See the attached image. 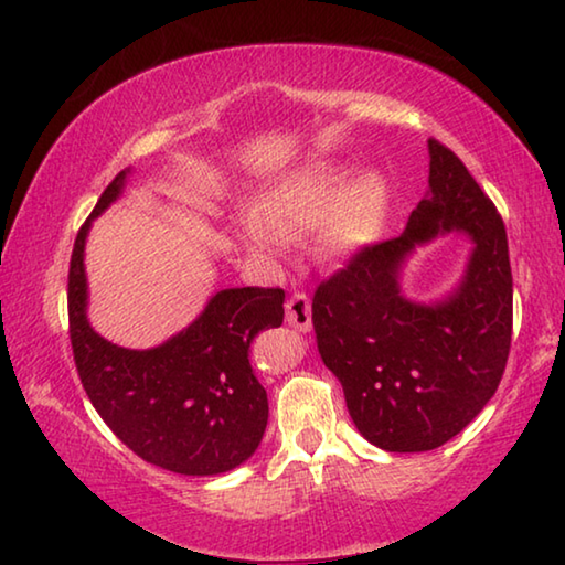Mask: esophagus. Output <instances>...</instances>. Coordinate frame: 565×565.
<instances>
[{
    "label": "esophagus",
    "instance_id": "esophagus-1",
    "mask_svg": "<svg viewBox=\"0 0 565 565\" xmlns=\"http://www.w3.org/2000/svg\"><path fill=\"white\" fill-rule=\"evenodd\" d=\"M286 321L289 327L299 331L311 329V301L306 294H294L289 301H286Z\"/></svg>",
    "mask_w": 565,
    "mask_h": 565
}]
</instances>
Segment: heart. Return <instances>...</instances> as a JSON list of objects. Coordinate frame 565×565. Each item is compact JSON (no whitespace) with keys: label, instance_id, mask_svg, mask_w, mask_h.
<instances>
[{"label":"heart","instance_id":"1","mask_svg":"<svg viewBox=\"0 0 565 565\" xmlns=\"http://www.w3.org/2000/svg\"><path fill=\"white\" fill-rule=\"evenodd\" d=\"M341 185L343 171L327 161L289 171L256 196L252 214L238 218V238L264 259H279L286 244L313 228V246L323 259L366 252L386 232L388 184L376 171H366Z\"/></svg>","mask_w":565,"mask_h":565}]
</instances>
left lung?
Segmentation results:
<instances>
[{"label":"left lung","mask_w":565,"mask_h":565,"mask_svg":"<svg viewBox=\"0 0 565 565\" xmlns=\"http://www.w3.org/2000/svg\"><path fill=\"white\" fill-rule=\"evenodd\" d=\"M428 194L404 234L351 256L311 303L321 361L341 381L353 424L384 451L451 441L489 404L509 361L513 276L501 214L463 161L428 139ZM461 231L475 248L462 284L436 305L399 294L420 243Z\"/></svg>","instance_id":"1"}]
</instances>
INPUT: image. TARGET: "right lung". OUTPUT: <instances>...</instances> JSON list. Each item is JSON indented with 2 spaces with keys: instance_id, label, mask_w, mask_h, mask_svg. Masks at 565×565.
Masks as SVG:
<instances>
[{
  "instance_id": "obj_1",
  "label": "right lung",
  "mask_w": 565,
  "mask_h": 565,
  "mask_svg": "<svg viewBox=\"0 0 565 565\" xmlns=\"http://www.w3.org/2000/svg\"><path fill=\"white\" fill-rule=\"evenodd\" d=\"M124 181L119 171L74 242L66 301L76 371L104 424L147 463L184 476L226 473L259 448L269 420L248 347L259 331L281 327L284 289L216 291L189 329L147 351L102 339L87 319L84 244Z\"/></svg>"
}]
</instances>
